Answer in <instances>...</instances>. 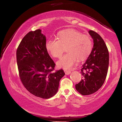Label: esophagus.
I'll use <instances>...</instances> for the list:
<instances>
[{"label": "esophagus", "instance_id": "esophagus-1", "mask_svg": "<svg viewBox=\"0 0 122 122\" xmlns=\"http://www.w3.org/2000/svg\"><path fill=\"white\" fill-rule=\"evenodd\" d=\"M64 71H65V74H66V75H69V74H70V73H71V71H70V70H65Z\"/></svg>", "mask_w": 122, "mask_h": 122}]
</instances>
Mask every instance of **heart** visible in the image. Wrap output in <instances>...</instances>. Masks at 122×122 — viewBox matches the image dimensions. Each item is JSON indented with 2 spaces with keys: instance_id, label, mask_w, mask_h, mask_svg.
Instances as JSON below:
<instances>
[{
  "instance_id": "b5f03b06",
  "label": "heart",
  "mask_w": 122,
  "mask_h": 122,
  "mask_svg": "<svg viewBox=\"0 0 122 122\" xmlns=\"http://www.w3.org/2000/svg\"><path fill=\"white\" fill-rule=\"evenodd\" d=\"M45 47L49 53L55 58L60 57L66 48L68 53L57 62V66L65 69H70L78 59L83 61L87 58L92 51L93 44L89 36L71 29L60 32L58 39H48Z\"/></svg>"
}]
</instances>
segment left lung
<instances>
[{
  "label": "left lung",
  "instance_id": "left-lung-1",
  "mask_svg": "<svg viewBox=\"0 0 122 122\" xmlns=\"http://www.w3.org/2000/svg\"><path fill=\"white\" fill-rule=\"evenodd\" d=\"M88 32L93 39V47L82 66L83 79L75 85L76 90L83 96L94 93L102 86L109 66V52L103 39L94 31L90 30Z\"/></svg>",
  "mask_w": 122,
  "mask_h": 122
}]
</instances>
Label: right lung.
I'll list each match as a JSON object with an SVG mask.
<instances>
[{
    "label": "right lung",
    "mask_w": 122,
    "mask_h": 122,
    "mask_svg": "<svg viewBox=\"0 0 122 122\" xmlns=\"http://www.w3.org/2000/svg\"><path fill=\"white\" fill-rule=\"evenodd\" d=\"M46 37L41 29L28 32L16 50L19 77L30 93L39 98L48 99L58 90L59 81L65 73L54 70L55 64L45 47Z\"/></svg>",
    "instance_id": "obj_1"
}]
</instances>
